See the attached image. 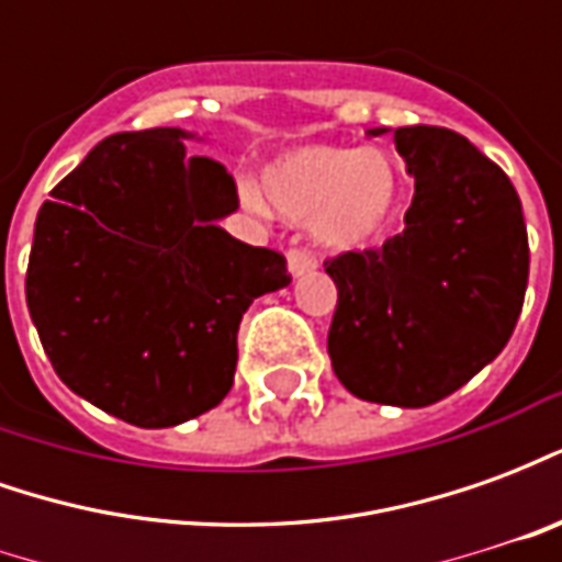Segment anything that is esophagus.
Instances as JSON below:
<instances>
[{"label": "esophagus", "instance_id": "34e87169", "mask_svg": "<svg viewBox=\"0 0 562 562\" xmlns=\"http://www.w3.org/2000/svg\"><path fill=\"white\" fill-rule=\"evenodd\" d=\"M313 270H316V258L304 252V249H289V273H292L294 280L313 273Z\"/></svg>", "mask_w": 562, "mask_h": 562}]
</instances>
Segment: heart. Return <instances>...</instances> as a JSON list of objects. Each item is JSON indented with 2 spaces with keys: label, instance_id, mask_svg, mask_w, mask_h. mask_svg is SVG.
<instances>
[{
  "label": "heart",
  "instance_id": "b5f03b06",
  "mask_svg": "<svg viewBox=\"0 0 562 562\" xmlns=\"http://www.w3.org/2000/svg\"><path fill=\"white\" fill-rule=\"evenodd\" d=\"M244 201L304 222L310 240L328 252H361L389 234L401 204V177L382 149L355 144H301L261 168Z\"/></svg>",
  "mask_w": 562,
  "mask_h": 562
}]
</instances>
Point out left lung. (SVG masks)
Returning a JSON list of instances; mask_svg holds the SVG:
<instances>
[{"label": "left lung", "instance_id": "8db88e82", "mask_svg": "<svg viewBox=\"0 0 562 562\" xmlns=\"http://www.w3.org/2000/svg\"><path fill=\"white\" fill-rule=\"evenodd\" d=\"M394 147L415 180L406 228L325 268L337 285L328 355L355 397L422 409L506 349L530 246L515 186L463 135L406 126Z\"/></svg>", "mask_w": 562, "mask_h": 562}]
</instances>
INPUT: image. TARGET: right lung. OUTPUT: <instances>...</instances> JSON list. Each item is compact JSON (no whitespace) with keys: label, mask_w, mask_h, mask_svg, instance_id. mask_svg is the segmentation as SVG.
<instances>
[{"label":"right lung","mask_w":562,"mask_h":562,"mask_svg":"<svg viewBox=\"0 0 562 562\" xmlns=\"http://www.w3.org/2000/svg\"><path fill=\"white\" fill-rule=\"evenodd\" d=\"M186 128L111 135L35 220L26 306L56 376L135 427H173L234 385L237 328L285 258L222 232L237 189Z\"/></svg>","instance_id":"obj_1"}]
</instances>
